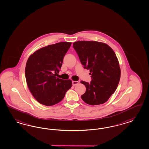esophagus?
Instances as JSON below:
<instances>
[{"label": "esophagus", "mask_w": 149, "mask_h": 149, "mask_svg": "<svg viewBox=\"0 0 149 149\" xmlns=\"http://www.w3.org/2000/svg\"><path fill=\"white\" fill-rule=\"evenodd\" d=\"M78 83H79L78 81H72V85H73V86H76Z\"/></svg>", "instance_id": "34e87169"}]
</instances>
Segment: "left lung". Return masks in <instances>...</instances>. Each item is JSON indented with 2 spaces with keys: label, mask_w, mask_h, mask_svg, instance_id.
I'll use <instances>...</instances> for the list:
<instances>
[{
  "label": "left lung",
  "mask_w": 149,
  "mask_h": 149,
  "mask_svg": "<svg viewBox=\"0 0 149 149\" xmlns=\"http://www.w3.org/2000/svg\"><path fill=\"white\" fill-rule=\"evenodd\" d=\"M73 46L84 68L90 71L92 79L89 83L81 81L86 87L82 99L91 105L104 103L116 91L120 78L114 51L108 45L94 41H78Z\"/></svg>",
  "instance_id": "1"
}]
</instances>
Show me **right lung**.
<instances>
[{
  "instance_id": "add662e5",
  "label": "right lung",
  "mask_w": 149,
  "mask_h": 149,
  "mask_svg": "<svg viewBox=\"0 0 149 149\" xmlns=\"http://www.w3.org/2000/svg\"><path fill=\"white\" fill-rule=\"evenodd\" d=\"M71 44L61 42L50 45L29 57L25 71L26 80L30 91L40 104L51 106L60 102L71 88V79L56 77Z\"/></svg>"
}]
</instances>
